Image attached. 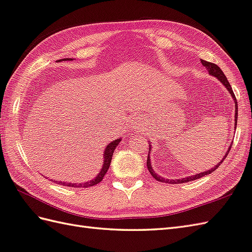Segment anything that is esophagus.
<instances>
[{
	"label": "esophagus",
	"instance_id": "1",
	"mask_svg": "<svg viewBox=\"0 0 252 252\" xmlns=\"http://www.w3.org/2000/svg\"><path fill=\"white\" fill-rule=\"evenodd\" d=\"M135 125H136V124H135ZM135 127H136V126H135Z\"/></svg>",
	"mask_w": 252,
	"mask_h": 252
}]
</instances>
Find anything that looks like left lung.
<instances>
[{
    "mask_svg": "<svg viewBox=\"0 0 252 252\" xmlns=\"http://www.w3.org/2000/svg\"><path fill=\"white\" fill-rule=\"evenodd\" d=\"M201 63H202V64L203 66L206 68V70L209 71V73L212 75V76H215L216 79L220 82L222 85L227 88V90L229 92V94L232 95V98H233V100H234V102H235V127H236V120H237V105H236V98H235V95H234V93H233V90H232V88H231V86H230V84H229V82H228V80H227V77H225V75L223 74V72L221 71V69L219 68L217 64H215V63H210V62H205V61H203V60H201ZM151 143V141H149V144ZM232 144H233V140L231 141V145L229 146V148H228V151L225 152V154L223 156V158H222V159H220V162H218V164L217 165H215L214 167H213V168H211V169H209V170H206V171H203V172H201V173H197V175H193V176H189V177H185V178H182V179H176V180H169V179H165V178H163V177H160L159 175H158V173H156L154 172V170H153V168H152V165H151V158H150V152H151V145H149V153H148V158H147V166H148V169H149V171H150V173H151V176L157 180V181H159V182H165V183H170V184H179V183H186V182H189V181H193V180H197V179H200V178H202V177H204V176H206V175H210V173H212L213 171H215L218 167H219V165H220L223 160H224V158H227V156H228V153H229V151H230V149H231V147H232Z\"/></svg>",
    "mask_w": 252,
    "mask_h": 252,
    "instance_id": "1",
    "label": "left lung"
}]
</instances>
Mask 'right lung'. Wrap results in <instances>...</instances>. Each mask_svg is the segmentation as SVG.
<instances>
[{"mask_svg": "<svg viewBox=\"0 0 252 252\" xmlns=\"http://www.w3.org/2000/svg\"><path fill=\"white\" fill-rule=\"evenodd\" d=\"M64 61H73L72 59H63V60H60L57 62H64ZM121 141V138H117L116 140H113L109 143L104 149V153H103V165H102V168L100 170V172L98 173V176H96L94 179L90 180V181H87V182H84V183H69V182H62V181H54L56 183H59L61 185H63V186H71V188H89V186H94L95 184H98L102 181V179L104 178L105 173L107 172L108 168H109V165H111V160H112V158H113V153H114V150L116 149V147H117L119 145V143Z\"/></svg>", "mask_w": 252, "mask_h": 252, "instance_id": "obj_1", "label": "right lung"}]
</instances>
